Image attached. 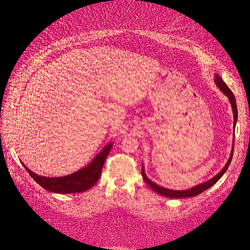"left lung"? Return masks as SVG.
Listing matches in <instances>:
<instances>
[{
	"mask_svg": "<svg viewBox=\"0 0 250 250\" xmlns=\"http://www.w3.org/2000/svg\"><path fill=\"white\" fill-rule=\"evenodd\" d=\"M215 82H216V84L218 85V87L220 88V89L222 90V92H223L226 96L229 97V101H230V103H231V106H232V111H233V118H234L233 123H234V125H236L237 119H238V109H237V104H236V98H234V96H233L231 90L229 89V87L225 84L224 81L221 79V77H219L218 75H217L216 78H215ZM232 154H233V149H232V152H231V155H230V157H229V160L228 164L225 165V167L223 168V170H221V172H219L214 178H211L210 180L207 181V183L201 184V185H199V186H197V187H194V188H190V190H187V191H173V190H168V188H162V187H160V186H157L156 184L152 183V181H151L149 178L146 177L145 173H144V168L142 169V175H143L144 180L146 181V184H147L151 188H152L153 191H155L157 194L165 196V197H170V198L193 197V196H196V195H198V194L204 192L206 190H208V188H210L214 184H216L217 181L221 178V176L223 175V174L225 173V171L228 170V168H229V164H230V162H231Z\"/></svg>",
	"mask_w": 250,
	"mask_h": 250,
	"instance_id": "left-lung-1",
	"label": "left lung"
}]
</instances>
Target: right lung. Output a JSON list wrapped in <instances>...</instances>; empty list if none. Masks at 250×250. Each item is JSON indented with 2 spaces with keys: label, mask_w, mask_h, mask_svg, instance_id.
I'll return each mask as SVG.
<instances>
[{
  "label": "right lung",
  "mask_w": 250,
  "mask_h": 250,
  "mask_svg": "<svg viewBox=\"0 0 250 250\" xmlns=\"http://www.w3.org/2000/svg\"><path fill=\"white\" fill-rule=\"evenodd\" d=\"M111 146V143L108 144L107 146H105L101 152L94 158L93 163L89 164L87 167L63 177L40 176L33 173L31 170H29L24 164L22 165H24L25 169L30 174V176L40 186L50 192L59 194L81 193L92 188L97 183L98 179L100 178L103 165L109 153Z\"/></svg>",
  "instance_id": "obj_1"
}]
</instances>
